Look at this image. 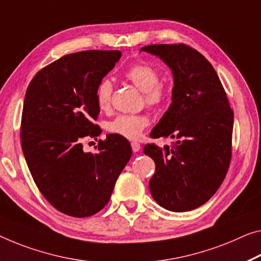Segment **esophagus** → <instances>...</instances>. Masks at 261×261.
I'll list each match as a JSON object with an SVG mask.
<instances>
[{
  "label": "esophagus",
  "mask_w": 261,
  "mask_h": 261,
  "mask_svg": "<svg viewBox=\"0 0 261 261\" xmlns=\"http://www.w3.org/2000/svg\"><path fill=\"white\" fill-rule=\"evenodd\" d=\"M132 150L134 151V153H138V151H140V149H141V146H140V143L138 142H132Z\"/></svg>",
  "instance_id": "esophagus-1"
}]
</instances>
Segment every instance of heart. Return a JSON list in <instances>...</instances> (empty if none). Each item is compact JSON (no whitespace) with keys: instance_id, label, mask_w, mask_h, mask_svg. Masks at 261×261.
I'll list each match as a JSON object with an SVG mask.
<instances>
[{"instance_id":"b5f03b06","label":"heart","mask_w":261,"mask_h":261,"mask_svg":"<svg viewBox=\"0 0 261 261\" xmlns=\"http://www.w3.org/2000/svg\"><path fill=\"white\" fill-rule=\"evenodd\" d=\"M125 77L144 93V101L151 107L160 106L167 98V89L160 83L159 72L144 63H138L128 67ZM113 85L110 79H102L95 90V99L100 110L105 111L111 105ZM149 125V118L146 114H120L107 125L112 134L122 138L136 140L141 136L144 128Z\"/></svg>"}]
</instances>
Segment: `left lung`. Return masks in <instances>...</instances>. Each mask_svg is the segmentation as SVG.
<instances>
[{"label":"left lung","instance_id":"8db88e82","mask_svg":"<svg viewBox=\"0 0 261 261\" xmlns=\"http://www.w3.org/2000/svg\"><path fill=\"white\" fill-rule=\"evenodd\" d=\"M141 51L171 70V103L151 138L178 139L174 147L147 144L154 160L149 181L155 202L174 212L194 210L218 190L230 166L233 112L209 61L184 44H153Z\"/></svg>","mask_w":261,"mask_h":261}]
</instances>
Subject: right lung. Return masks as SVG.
Returning <instances> with one entry per match:
<instances>
[{"instance_id": "1", "label": "right lung", "mask_w": 261, "mask_h": 261, "mask_svg": "<svg viewBox=\"0 0 261 261\" xmlns=\"http://www.w3.org/2000/svg\"><path fill=\"white\" fill-rule=\"evenodd\" d=\"M120 57V51L100 50L66 55L39 71L27 89L24 158L47 202L72 217L101 210L132 158L130 144L114 134L99 141L95 154L85 153L82 144L85 136L100 134L93 123L100 112L95 90Z\"/></svg>"}]
</instances>
